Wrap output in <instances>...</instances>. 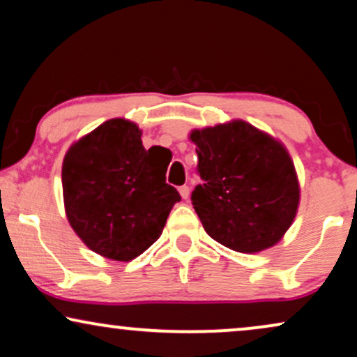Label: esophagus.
Segmentation results:
<instances>
[{"instance_id": "34e87169", "label": "esophagus", "mask_w": 357, "mask_h": 357, "mask_svg": "<svg viewBox=\"0 0 357 357\" xmlns=\"http://www.w3.org/2000/svg\"><path fill=\"white\" fill-rule=\"evenodd\" d=\"M178 193H180V197H182L183 199H187L188 195H190V187H187V185H182V187L178 188Z\"/></svg>"}]
</instances>
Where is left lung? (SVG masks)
<instances>
[{"label": "left lung", "instance_id": "left-lung-1", "mask_svg": "<svg viewBox=\"0 0 357 357\" xmlns=\"http://www.w3.org/2000/svg\"><path fill=\"white\" fill-rule=\"evenodd\" d=\"M198 174L192 203L224 247L257 253L281 241L299 206V182L280 141L242 120L193 130Z\"/></svg>", "mask_w": 357, "mask_h": 357}]
</instances>
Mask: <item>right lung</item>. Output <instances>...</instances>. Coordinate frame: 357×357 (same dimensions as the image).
I'll list each match as a JSON object with an SVG mask.
<instances>
[{"label":"right lung","mask_w":357,"mask_h":357,"mask_svg":"<svg viewBox=\"0 0 357 357\" xmlns=\"http://www.w3.org/2000/svg\"><path fill=\"white\" fill-rule=\"evenodd\" d=\"M165 172L167 165L153 148L144 149L133 121L107 120L76 141L63 160L68 221L92 252L133 260L160 237L180 202L177 190L165 183Z\"/></svg>","instance_id":"1"}]
</instances>
